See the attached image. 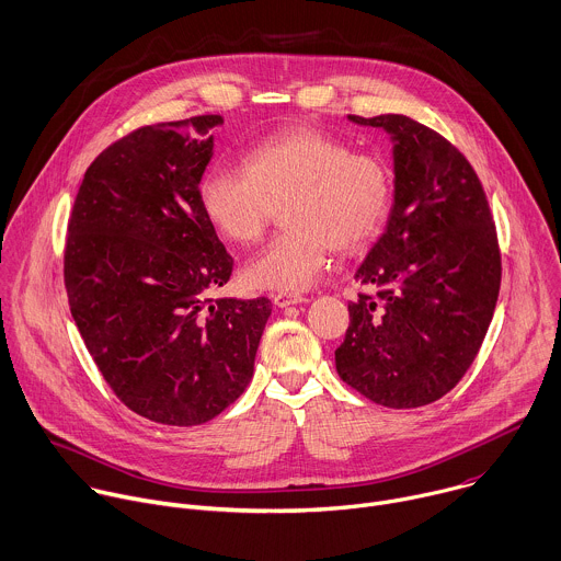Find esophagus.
Instances as JSON below:
<instances>
[{
	"label": "esophagus",
	"instance_id": "obj_1",
	"mask_svg": "<svg viewBox=\"0 0 561 561\" xmlns=\"http://www.w3.org/2000/svg\"><path fill=\"white\" fill-rule=\"evenodd\" d=\"M308 299L301 295H293V293H275L273 295V304L277 308H288V306H297V304H306Z\"/></svg>",
	"mask_w": 561,
	"mask_h": 561
}]
</instances>
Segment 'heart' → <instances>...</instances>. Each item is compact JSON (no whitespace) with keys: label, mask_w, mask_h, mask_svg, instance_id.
Masks as SVG:
<instances>
[{"label":"heart","mask_w":561,"mask_h":561,"mask_svg":"<svg viewBox=\"0 0 561 561\" xmlns=\"http://www.w3.org/2000/svg\"><path fill=\"white\" fill-rule=\"evenodd\" d=\"M388 164L330 134L295 127L255 145L244 171L211 167L198 186L203 216L227 242L251 244L264 233L273 207L288 229L251 257L242 282L253 290L301 293L330 264V249L356 251L388 216Z\"/></svg>","instance_id":"1"}]
</instances>
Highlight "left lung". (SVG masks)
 <instances>
[{"label":"left lung","instance_id":"obj_1","mask_svg":"<svg viewBox=\"0 0 561 561\" xmlns=\"http://www.w3.org/2000/svg\"><path fill=\"white\" fill-rule=\"evenodd\" d=\"M347 121L390 136L394 201L354 273L381 293L347 304L336 371L379 405L421 408L456 388L493 319L502 277L493 218L476 171L440 134L401 114Z\"/></svg>","mask_w":561,"mask_h":561}]
</instances>
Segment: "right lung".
<instances>
[{
	"instance_id": "1",
	"label": "right lung",
	"mask_w": 561,
	"mask_h": 561,
	"mask_svg": "<svg viewBox=\"0 0 561 561\" xmlns=\"http://www.w3.org/2000/svg\"><path fill=\"white\" fill-rule=\"evenodd\" d=\"M218 114L147 125L85 171L68 225L72 319L103 379L136 414L192 427L251 383L271 301L211 299L233 260L198 186Z\"/></svg>"
}]
</instances>
